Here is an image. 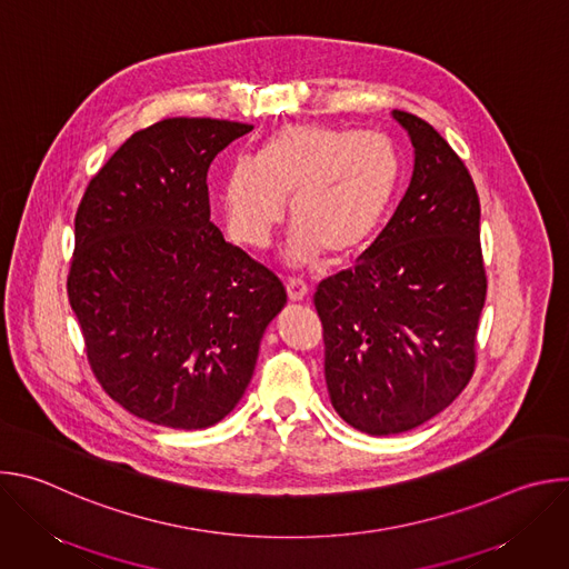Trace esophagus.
<instances>
[{
  "instance_id": "obj_1",
  "label": "esophagus",
  "mask_w": 569,
  "mask_h": 569,
  "mask_svg": "<svg viewBox=\"0 0 569 569\" xmlns=\"http://www.w3.org/2000/svg\"><path fill=\"white\" fill-rule=\"evenodd\" d=\"M286 290H288V299H290V301H303V299L308 297V286H306V281H301V279H297V277H290V279L286 281Z\"/></svg>"
}]
</instances>
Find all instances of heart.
<instances>
[{"mask_svg":"<svg viewBox=\"0 0 569 569\" xmlns=\"http://www.w3.org/2000/svg\"><path fill=\"white\" fill-rule=\"evenodd\" d=\"M398 176V152L385 134L288 126L259 157L231 161L218 182V202L238 246L263 250L292 200L297 224L286 261L301 268L323 252L340 261L358 254L385 220Z\"/></svg>","mask_w":569,"mask_h":569,"instance_id":"b5f03b06","label":"heart"}]
</instances>
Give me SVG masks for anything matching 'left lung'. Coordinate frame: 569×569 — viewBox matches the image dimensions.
Wrapping results in <instances>:
<instances>
[{
    "instance_id": "1",
    "label": "left lung",
    "mask_w": 569,
    "mask_h": 569,
    "mask_svg": "<svg viewBox=\"0 0 569 569\" xmlns=\"http://www.w3.org/2000/svg\"><path fill=\"white\" fill-rule=\"evenodd\" d=\"M391 117L415 146L410 187L358 266L315 292L331 402L371 437L419 428L461 393L486 299L468 169L430 123Z\"/></svg>"
}]
</instances>
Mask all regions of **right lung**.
Here are the masks:
<instances>
[{"instance_id": "right-lung-1", "label": "right lung", "mask_w": 569, "mask_h": 569, "mask_svg": "<svg viewBox=\"0 0 569 569\" xmlns=\"http://www.w3.org/2000/svg\"><path fill=\"white\" fill-rule=\"evenodd\" d=\"M254 126L164 119L90 180L67 277L90 367L130 415L202 430L246 393L283 283L209 220L207 173Z\"/></svg>"}]
</instances>
